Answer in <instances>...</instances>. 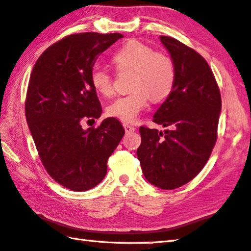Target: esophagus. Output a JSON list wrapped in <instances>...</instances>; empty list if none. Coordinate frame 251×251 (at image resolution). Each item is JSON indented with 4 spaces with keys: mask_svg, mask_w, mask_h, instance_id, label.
<instances>
[{
    "mask_svg": "<svg viewBox=\"0 0 251 251\" xmlns=\"http://www.w3.org/2000/svg\"><path fill=\"white\" fill-rule=\"evenodd\" d=\"M123 126H125V130H126V133L134 132V131H135V126L129 125V123H123Z\"/></svg>",
    "mask_w": 251,
    "mask_h": 251,
    "instance_id": "1",
    "label": "esophagus"
}]
</instances>
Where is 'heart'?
Wrapping results in <instances>:
<instances>
[{
  "label": "heart",
  "mask_w": 251,
  "mask_h": 251,
  "mask_svg": "<svg viewBox=\"0 0 251 251\" xmlns=\"http://www.w3.org/2000/svg\"><path fill=\"white\" fill-rule=\"evenodd\" d=\"M112 61L118 72L131 70L130 94L121 96L108 105L110 117L125 122L137 120L150 100L161 101L172 91L175 81V69L172 59L163 51H153V48L139 41H129L114 52ZM91 85L99 95L110 97L113 94V81L109 73L94 69Z\"/></svg>",
  "instance_id": "b5f03b06"
}]
</instances>
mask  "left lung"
Returning <instances> with one entry per match:
<instances>
[{
    "label": "left lung",
    "instance_id": "left-lung-1",
    "mask_svg": "<svg viewBox=\"0 0 251 251\" xmlns=\"http://www.w3.org/2000/svg\"><path fill=\"white\" fill-rule=\"evenodd\" d=\"M160 39L172 58L175 81L153 122L171 130L141 126L137 154L152 185L174 190L192 181L207 163L217 140L222 98L212 69L199 52L175 38Z\"/></svg>",
    "mask_w": 251,
    "mask_h": 251
}]
</instances>
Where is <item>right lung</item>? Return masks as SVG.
I'll list each match as a JSON object with an SVG mask.
<instances>
[{
    "instance_id": "obj_1",
    "label": "right lung",
    "mask_w": 251,
    "mask_h": 251,
    "mask_svg": "<svg viewBox=\"0 0 251 251\" xmlns=\"http://www.w3.org/2000/svg\"><path fill=\"white\" fill-rule=\"evenodd\" d=\"M122 37L119 33L68 35L39 56L30 74L26 121L44 168L68 190L83 192L98 185L125 135L116 118L104 119L98 128L81 126L82 120L102 113L90 79L96 60Z\"/></svg>"
}]
</instances>
